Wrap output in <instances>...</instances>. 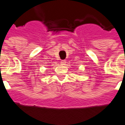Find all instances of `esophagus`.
I'll return each instance as SVG.
<instances>
[{
	"instance_id": "obj_1",
	"label": "esophagus",
	"mask_w": 125,
	"mask_h": 125,
	"mask_svg": "<svg viewBox=\"0 0 125 125\" xmlns=\"http://www.w3.org/2000/svg\"><path fill=\"white\" fill-rule=\"evenodd\" d=\"M60 63L62 65H65V63H66V61L65 60H62L60 62Z\"/></svg>"
}]
</instances>
